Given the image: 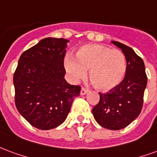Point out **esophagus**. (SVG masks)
<instances>
[{
    "label": "esophagus",
    "mask_w": 157,
    "mask_h": 157,
    "mask_svg": "<svg viewBox=\"0 0 157 157\" xmlns=\"http://www.w3.org/2000/svg\"><path fill=\"white\" fill-rule=\"evenodd\" d=\"M87 92H88V90L85 89L84 87L82 88V90H81V95H82V96H83V95H86V94L87 93Z\"/></svg>",
    "instance_id": "1"
}]
</instances>
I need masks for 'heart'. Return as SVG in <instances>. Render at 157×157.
<instances>
[{
    "instance_id": "1",
    "label": "heart",
    "mask_w": 157,
    "mask_h": 157,
    "mask_svg": "<svg viewBox=\"0 0 157 157\" xmlns=\"http://www.w3.org/2000/svg\"><path fill=\"white\" fill-rule=\"evenodd\" d=\"M65 70L73 82L86 76L101 91H109L121 83L126 73V59L122 52L101 44H88L75 52V59L67 57Z\"/></svg>"
}]
</instances>
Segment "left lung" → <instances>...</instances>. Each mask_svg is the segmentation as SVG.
<instances>
[{"mask_svg": "<svg viewBox=\"0 0 157 157\" xmlns=\"http://www.w3.org/2000/svg\"><path fill=\"white\" fill-rule=\"evenodd\" d=\"M121 49L126 59V73L118 86L106 93L100 92L99 103L92 109L95 120L102 127L121 130L140 115L147 84L145 64L131 47L111 41Z\"/></svg>", "mask_w": 157, "mask_h": 157, "instance_id": "1", "label": "left lung"}]
</instances>
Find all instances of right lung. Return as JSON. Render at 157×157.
Masks as SVG:
<instances>
[{
	"mask_svg": "<svg viewBox=\"0 0 157 157\" xmlns=\"http://www.w3.org/2000/svg\"><path fill=\"white\" fill-rule=\"evenodd\" d=\"M68 40L47 37L21 56L14 73L15 103L31 126L50 130L64 122L81 86L64 79Z\"/></svg>",
	"mask_w": 157,
	"mask_h": 157,
	"instance_id": "1",
	"label": "right lung"
}]
</instances>
